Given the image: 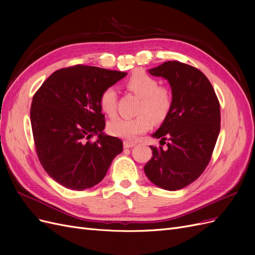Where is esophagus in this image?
Wrapping results in <instances>:
<instances>
[{"instance_id":"34e87169","label":"esophagus","mask_w":255,"mask_h":255,"mask_svg":"<svg viewBox=\"0 0 255 255\" xmlns=\"http://www.w3.org/2000/svg\"><path fill=\"white\" fill-rule=\"evenodd\" d=\"M123 145H125V148H133V146L136 145V142H132V141H125V143H123Z\"/></svg>"}]
</instances>
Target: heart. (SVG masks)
Here are the masks:
<instances>
[{
	"label": "heart",
	"mask_w": 255,
	"mask_h": 255,
	"mask_svg": "<svg viewBox=\"0 0 255 255\" xmlns=\"http://www.w3.org/2000/svg\"><path fill=\"white\" fill-rule=\"evenodd\" d=\"M128 92L139 97L134 118H117L110 122L109 132L114 136L133 140L149 130L154 122L164 121L171 111L173 96L171 89L159 85V81L144 71H135L125 82ZM100 107L114 117L117 112V92L114 87L105 88L100 96Z\"/></svg>",
	"instance_id": "obj_1"
}]
</instances>
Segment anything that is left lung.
Instances as JSON below:
<instances>
[{"instance_id":"8db88e82","label":"left lung","mask_w":255,"mask_h":255,"mask_svg":"<svg viewBox=\"0 0 255 255\" xmlns=\"http://www.w3.org/2000/svg\"><path fill=\"white\" fill-rule=\"evenodd\" d=\"M149 72L168 80L173 103L153 134L166 146L150 145L153 155L144 165V173L160 188L182 189L210 163L220 132V104L211 82L195 67L172 60Z\"/></svg>"}]
</instances>
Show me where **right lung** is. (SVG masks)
Returning a JSON list of instances; mask_svg holds the SVG:
<instances>
[{"mask_svg": "<svg viewBox=\"0 0 255 255\" xmlns=\"http://www.w3.org/2000/svg\"><path fill=\"white\" fill-rule=\"evenodd\" d=\"M126 72L75 65L53 72L36 91L30 125L37 156L64 187L84 190L103 180L123 150L117 137L104 135L100 96ZM98 135L96 142L90 138Z\"/></svg>", "mask_w": 255, "mask_h": 255, "instance_id": "1", "label": "right lung"}]
</instances>
